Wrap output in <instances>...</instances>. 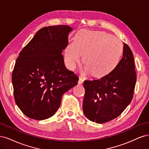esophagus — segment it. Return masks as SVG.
<instances>
[{"label": "esophagus", "instance_id": "34e87169", "mask_svg": "<svg viewBox=\"0 0 149 149\" xmlns=\"http://www.w3.org/2000/svg\"><path fill=\"white\" fill-rule=\"evenodd\" d=\"M84 81V80L82 78H81V77H79V81H78V84H83Z\"/></svg>", "mask_w": 149, "mask_h": 149}]
</instances>
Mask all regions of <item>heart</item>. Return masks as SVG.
Instances as JSON below:
<instances>
[{"instance_id":"heart-1","label":"heart","mask_w":149,"mask_h":149,"mask_svg":"<svg viewBox=\"0 0 149 149\" xmlns=\"http://www.w3.org/2000/svg\"><path fill=\"white\" fill-rule=\"evenodd\" d=\"M123 51V43L118 38L103 31L82 30L76 35L74 42L67 46L65 60L70 69H74L81 54H84L85 72L102 77L116 68Z\"/></svg>"}]
</instances>
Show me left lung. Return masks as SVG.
I'll return each instance as SVG.
<instances>
[{
	"label": "left lung",
	"instance_id": "left-lung-1",
	"mask_svg": "<svg viewBox=\"0 0 149 149\" xmlns=\"http://www.w3.org/2000/svg\"><path fill=\"white\" fill-rule=\"evenodd\" d=\"M136 80L132 52L124 43L123 57L111 72L99 79L84 81L85 116L100 124L119 116L131 102Z\"/></svg>",
	"mask_w": 149,
	"mask_h": 149
}]
</instances>
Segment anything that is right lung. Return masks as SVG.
Returning <instances> with one entry per match:
<instances>
[{
    "label": "right lung",
    "instance_id": "right-lung-1",
    "mask_svg": "<svg viewBox=\"0 0 149 149\" xmlns=\"http://www.w3.org/2000/svg\"><path fill=\"white\" fill-rule=\"evenodd\" d=\"M72 30L67 25L42 28L19 54L12 75L13 95L27 117L53 116L63 94L77 84L78 77L66 69L62 54Z\"/></svg>",
    "mask_w": 149,
    "mask_h": 149
}]
</instances>
